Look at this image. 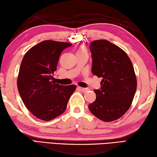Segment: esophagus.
I'll list each match as a JSON object with an SVG mask.
<instances>
[{"label":"esophagus","instance_id":"34e87169","mask_svg":"<svg viewBox=\"0 0 157 157\" xmlns=\"http://www.w3.org/2000/svg\"><path fill=\"white\" fill-rule=\"evenodd\" d=\"M78 88L80 89V90L82 91V92H83V93L88 92V91L89 90H90V89L88 88H81V87H79Z\"/></svg>","mask_w":157,"mask_h":157}]
</instances>
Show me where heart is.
I'll list each match as a JSON object with an SVG mask.
<instances>
[{
  "label": "heart",
  "instance_id": "heart-1",
  "mask_svg": "<svg viewBox=\"0 0 157 157\" xmlns=\"http://www.w3.org/2000/svg\"><path fill=\"white\" fill-rule=\"evenodd\" d=\"M83 52H86V48L83 46H80L78 48V50H77V54L78 53H83Z\"/></svg>",
  "mask_w": 157,
  "mask_h": 157
}]
</instances>
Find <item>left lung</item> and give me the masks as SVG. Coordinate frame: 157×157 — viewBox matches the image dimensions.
<instances>
[{"instance_id":"left-lung-1","label":"left lung","mask_w":157,"mask_h":157,"mask_svg":"<svg viewBox=\"0 0 157 157\" xmlns=\"http://www.w3.org/2000/svg\"><path fill=\"white\" fill-rule=\"evenodd\" d=\"M94 75L102 77L96 99L88 105L90 112L103 121L119 119L131 107L137 89L132 62L124 50L107 40L90 45Z\"/></svg>"}]
</instances>
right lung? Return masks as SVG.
I'll use <instances>...</instances> for the list:
<instances>
[{"label": "right lung", "instance_id": "obj_1", "mask_svg": "<svg viewBox=\"0 0 157 157\" xmlns=\"http://www.w3.org/2000/svg\"><path fill=\"white\" fill-rule=\"evenodd\" d=\"M71 45L43 40L30 48L23 57L17 78L18 91L26 107L38 119L49 121L63 114L76 90L75 85L55 83L52 76L62 52Z\"/></svg>", "mask_w": 157, "mask_h": 157}]
</instances>
